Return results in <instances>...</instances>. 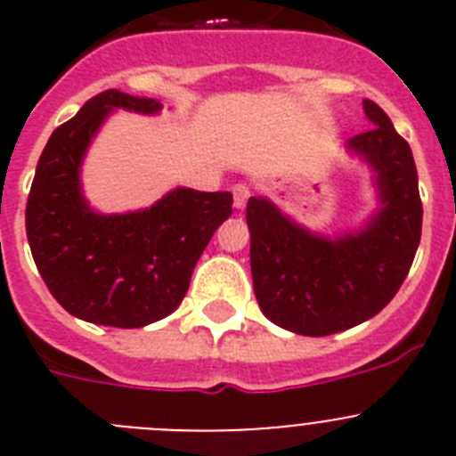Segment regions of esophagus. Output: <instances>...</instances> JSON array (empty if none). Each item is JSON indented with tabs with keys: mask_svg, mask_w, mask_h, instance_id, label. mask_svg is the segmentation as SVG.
<instances>
[{
	"mask_svg": "<svg viewBox=\"0 0 456 456\" xmlns=\"http://www.w3.org/2000/svg\"><path fill=\"white\" fill-rule=\"evenodd\" d=\"M251 199V187L247 183H237L232 187V200H235V208L237 209H244L247 208V200Z\"/></svg>",
	"mask_w": 456,
	"mask_h": 456,
	"instance_id": "obj_1",
	"label": "esophagus"
}]
</instances>
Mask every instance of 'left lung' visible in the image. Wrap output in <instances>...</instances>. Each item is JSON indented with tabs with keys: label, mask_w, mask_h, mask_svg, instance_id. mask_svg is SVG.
Returning <instances> with one entry per match:
<instances>
[{
	"label": "left lung",
	"mask_w": 456,
	"mask_h": 456,
	"mask_svg": "<svg viewBox=\"0 0 456 456\" xmlns=\"http://www.w3.org/2000/svg\"><path fill=\"white\" fill-rule=\"evenodd\" d=\"M374 127L347 148L377 173L381 208L365 228L322 237L294 224L267 199L251 196L253 292L267 320L299 336H331L374 317L404 283L422 231L418 171L409 143L386 111L363 100Z\"/></svg>",
	"instance_id": "obj_1"
}]
</instances>
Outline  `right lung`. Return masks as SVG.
<instances>
[{
	"mask_svg": "<svg viewBox=\"0 0 456 456\" xmlns=\"http://www.w3.org/2000/svg\"><path fill=\"white\" fill-rule=\"evenodd\" d=\"M111 109L157 114L162 104L109 88L52 132L27 199V240L47 289L70 315L139 329L184 299L200 253L232 215V193L178 187L139 212H93L79 168Z\"/></svg>",
	"mask_w": 456,
	"mask_h": 456,
	"instance_id": "right-lung-1",
	"label": "right lung"
}]
</instances>
